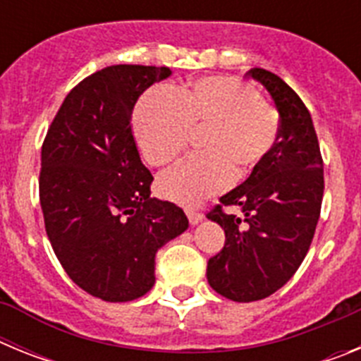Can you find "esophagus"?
Masks as SVG:
<instances>
[{
    "label": "esophagus",
    "instance_id": "obj_1",
    "mask_svg": "<svg viewBox=\"0 0 361 361\" xmlns=\"http://www.w3.org/2000/svg\"><path fill=\"white\" fill-rule=\"evenodd\" d=\"M186 215H188V220H190V224H199L200 220L204 219V215L200 212H197V209L193 208H186Z\"/></svg>",
    "mask_w": 361,
    "mask_h": 361
}]
</instances>
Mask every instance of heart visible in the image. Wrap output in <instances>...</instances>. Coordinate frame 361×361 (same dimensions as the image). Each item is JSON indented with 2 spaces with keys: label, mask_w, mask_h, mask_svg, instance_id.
Segmentation results:
<instances>
[{
  "label": "heart",
  "mask_w": 361,
  "mask_h": 361,
  "mask_svg": "<svg viewBox=\"0 0 361 361\" xmlns=\"http://www.w3.org/2000/svg\"><path fill=\"white\" fill-rule=\"evenodd\" d=\"M200 132L202 153L159 178V193L193 204L250 177L280 133V114L250 82L233 75L197 79L180 90L153 88L133 111V135L152 166H166Z\"/></svg>",
  "instance_id": "heart-1"
}]
</instances>
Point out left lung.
I'll use <instances>...</instances> for the list:
<instances>
[{"mask_svg": "<svg viewBox=\"0 0 361 361\" xmlns=\"http://www.w3.org/2000/svg\"><path fill=\"white\" fill-rule=\"evenodd\" d=\"M247 75L266 86L280 114L275 148L247 180L220 197L208 219L224 228V247L208 260V282L233 302H255L288 282L311 245L324 197V161L312 119L286 81L264 68ZM238 205L242 219L224 207Z\"/></svg>", "mask_w": 361, "mask_h": 361, "instance_id": "8db88e82", "label": "left lung"}]
</instances>
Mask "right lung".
Here are the masks:
<instances>
[{"mask_svg": "<svg viewBox=\"0 0 361 361\" xmlns=\"http://www.w3.org/2000/svg\"><path fill=\"white\" fill-rule=\"evenodd\" d=\"M166 66L114 65L70 90L41 148L39 200L57 260L82 291L130 302L155 283V253L188 229L173 202L152 199L153 175L132 132L137 99Z\"/></svg>", "mask_w": 361, "mask_h": 361, "instance_id": "obj_1", "label": "right lung"}]
</instances>
